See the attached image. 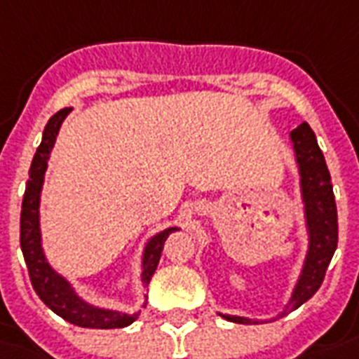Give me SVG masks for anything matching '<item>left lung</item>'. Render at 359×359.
<instances>
[{
  "label": "left lung",
  "instance_id": "obj_1",
  "mask_svg": "<svg viewBox=\"0 0 359 359\" xmlns=\"http://www.w3.org/2000/svg\"><path fill=\"white\" fill-rule=\"evenodd\" d=\"M290 139L294 143L295 160L299 168L301 199L305 205L309 250L294 294L280 316L299 309L305 301L318 292L324 283L325 269L335 254L339 239L337 205L333 196L332 177L325 165L324 154L316 143V135L311 130V126L303 122L290 133ZM220 316L235 324H259L258 320L245 318V316H231V314H220Z\"/></svg>",
  "mask_w": 359,
  "mask_h": 359
}]
</instances>
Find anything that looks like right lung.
I'll list each match as a JSON object with an SVG mask.
<instances>
[{
  "mask_svg": "<svg viewBox=\"0 0 359 359\" xmlns=\"http://www.w3.org/2000/svg\"><path fill=\"white\" fill-rule=\"evenodd\" d=\"M71 113V107L62 109L54 114L48 124L45 126L43 139L29 168V179L26 182V191L22 199L20 212V246L24 259H26L27 273L32 286L45 303L46 307L62 316L71 324L79 327H92V330H113V327H126L131 322H135L139 313L126 314L118 311H109V309H100L90 305L76 294L73 286L65 280L62 275L52 269L43 252L41 246V228H39V203H41V188L45 180V171L48 165L52 147L56 143L60 126L65 120V116ZM179 228H168L156 233L152 239L147 243L143 252V280L144 286H149L150 278L154 275L158 262H160L163 243L169 235L177 231ZM147 305V303H144ZM143 305V307H144Z\"/></svg>",
  "mask_w": 359,
  "mask_h": 359,
  "instance_id": "add662e5",
  "label": "right lung"
}]
</instances>
